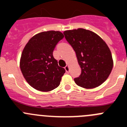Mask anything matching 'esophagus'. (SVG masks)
Instances as JSON below:
<instances>
[{"mask_svg":"<svg viewBox=\"0 0 127 127\" xmlns=\"http://www.w3.org/2000/svg\"><path fill=\"white\" fill-rule=\"evenodd\" d=\"M65 69L66 72H69V66L68 65H67L65 67Z\"/></svg>","mask_w":127,"mask_h":127,"instance_id":"34e87169","label":"esophagus"}]
</instances>
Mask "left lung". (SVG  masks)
I'll list each match as a JSON object with an SVG mask.
<instances>
[{"label": "left lung", "mask_w": 127, "mask_h": 127, "mask_svg": "<svg viewBox=\"0 0 127 127\" xmlns=\"http://www.w3.org/2000/svg\"><path fill=\"white\" fill-rule=\"evenodd\" d=\"M64 33L76 52L81 69V74L75 78V83L87 89L102 85L113 67L111 52L107 44L97 33L84 29L65 30Z\"/></svg>", "instance_id": "obj_1"}]
</instances>
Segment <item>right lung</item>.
<instances>
[{
  "instance_id": "obj_1",
  "label": "right lung",
  "mask_w": 127,
  "mask_h": 127,
  "mask_svg": "<svg viewBox=\"0 0 127 127\" xmlns=\"http://www.w3.org/2000/svg\"><path fill=\"white\" fill-rule=\"evenodd\" d=\"M59 31L50 30L33 35L22 51L20 67L25 80L41 92H50L60 85L65 70L59 67L53 52L64 38Z\"/></svg>"
}]
</instances>
